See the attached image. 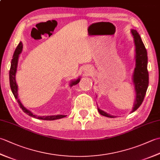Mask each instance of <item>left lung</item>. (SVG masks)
I'll use <instances>...</instances> for the list:
<instances>
[{"instance_id":"8db88e82","label":"left lung","mask_w":160,"mask_h":160,"mask_svg":"<svg viewBox=\"0 0 160 160\" xmlns=\"http://www.w3.org/2000/svg\"><path fill=\"white\" fill-rule=\"evenodd\" d=\"M131 33L134 38L135 45V52H136V64L133 73V82L135 84V91H136V99L135 101L134 107L132 112L137 110L140 107L143 102L147 90L148 86V72L147 69L148 57L147 52L145 48L143 42L140 38V36L136 30L132 29ZM98 112L105 117L114 118L104 111L98 108Z\"/></svg>"}]
</instances>
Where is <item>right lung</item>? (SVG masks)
<instances>
[{
    "instance_id": "right-lung-1",
    "label": "right lung",
    "mask_w": 160,
    "mask_h": 160,
    "mask_svg": "<svg viewBox=\"0 0 160 160\" xmlns=\"http://www.w3.org/2000/svg\"><path fill=\"white\" fill-rule=\"evenodd\" d=\"M22 49V44L20 42L18 45L17 46L16 49L14 52V53H13V58L12 60V62H11V67H10V70H9V84H10V87H11V89L12 93L14 96L15 98L18 99V87H17V84L16 82V79H15V76H16V69H17V65H18V59L19 57V54L21 53ZM80 82V78H78L77 80L72 81L71 82L70 86L72 87L73 85H76L78 83H79ZM17 102L19 104L20 107L22 108V110L25 112L26 114H28V115L33 118H37L38 119H40V120H58V119H60L64 118L66 115H51V116H42V117H37V115H33L32 112H30L28 109L22 106V104L20 102L19 100H17Z\"/></svg>"
}]
</instances>
